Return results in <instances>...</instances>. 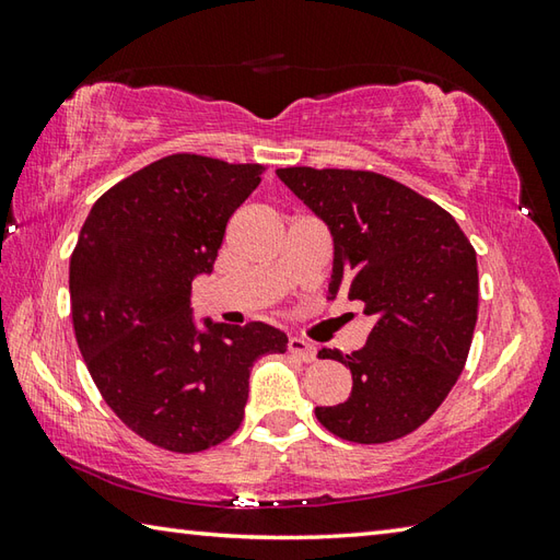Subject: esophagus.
<instances>
[{"label": "esophagus", "mask_w": 560, "mask_h": 560, "mask_svg": "<svg viewBox=\"0 0 560 560\" xmlns=\"http://www.w3.org/2000/svg\"><path fill=\"white\" fill-rule=\"evenodd\" d=\"M289 351H291L293 355H299V359H301L303 363H313V361H317V349H315V343L305 341V339H301V337H291V339H289Z\"/></svg>", "instance_id": "34e87169"}]
</instances>
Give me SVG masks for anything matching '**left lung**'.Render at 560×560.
Instances as JSON below:
<instances>
[{"label": "left lung", "mask_w": 560, "mask_h": 560, "mask_svg": "<svg viewBox=\"0 0 560 560\" xmlns=\"http://www.w3.org/2000/svg\"><path fill=\"white\" fill-rule=\"evenodd\" d=\"M279 180L331 233L329 301H361L375 319L365 347L323 349L353 387L317 407L329 433L389 443L431 419L467 363L479 311V269L467 235L435 201L371 171L279 168Z\"/></svg>", "instance_id": "1"}]
</instances>
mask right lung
Masks as SVG:
<instances>
[{"instance_id":"obj_1","label":"right lung","mask_w":560,"mask_h":560,"mask_svg":"<svg viewBox=\"0 0 560 560\" xmlns=\"http://www.w3.org/2000/svg\"><path fill=\"white\" fill-rule=\"evenodd\" d=\"M261 165L173 153L91 207L69 261L79 351L105 404L149 443L201 452L243 421L249 368L283 353L265 323L197 327L192 281L211 273L233 211Z\"/></svg>"}]
</instances>
